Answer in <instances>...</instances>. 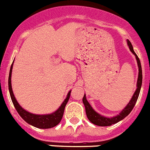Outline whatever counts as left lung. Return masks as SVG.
Segmentation results:
<instances>
[{"mask_svg":"<svg viewBox=\"0 0 150 150\" xmlns=\"http://www.w3.org/2000/svg\"><path fill=\"white\" fill-rule=\"evenodd\" d=\"M127 43H128V47H129L131 52L135 55V58L137 59V65H138L139 73L138 78H137V89H136L135 92L134 93L133 96H132V99L130 100L128 105L122 110V112H120V114L111 118L105 117V116H101V115H100L97 112H95L93 110V108L91 107V106L89 104L88 100H86V95H84L83 98V104H84L85 108H86V112L87 117H88V120H89L91 123H93V124L96 125H98V126H110V125H112V124H116L118 122L122 120L124 118L126 117V116L129 114L130 112H132L134 107L135 104H136V102H137V98H138L140 88H141V85H142V68H141V64H140V59H139L137 54L135 53V52L134 51L133 46H132V43H131V42H130L128 40H127Z\"/></svg>","mask_w":150,"mask_h":150,"instance_id":"left-lung-1","label":"left lung"}]
</instances>
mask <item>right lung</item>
Here are the masks:
<instances>
[{"mask_svg": "<svg viewBox=\"0 0 150 150\" xmlns=\"http://www.w3.org/2000/svg\"><path fill=\"white\" fill-rule=\"evenodd\" d=\"M12 69H13V64H12L11 67H10V74H9V79H8V86H9V91H10V95L11 97L12 101L13 104L15 107L16 110L18 112V113L20 115L21 117L28 124L31 125L32 126L36 127L38 128H51L53 127L56 126L57 125L59 124L62 119V116L64 114V108L70 98V95H71V91L68 92L67 95V98L65 100L60 106L59 109L55 111L52 113L46 115H37L33 114L30 112H28L25 110H24L19 104L18 101L16 99L15 96L13 95V89H12L11 86V75H12Z\"/></svg>", "mask_w": 150, "mask_h": 150, "instance_id": "1", "label": "right lung"}]
</instances>
